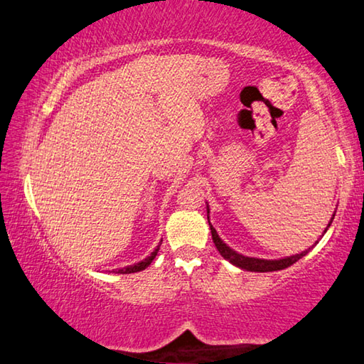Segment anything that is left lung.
<instances>
[{"label": "left lung", "mask_w": 364, "mask_h": 364, "mask_svg": "<svg viewBox=\"0 0 364 364\" xmlns=\"http://www.w3.org/2000/svg\"><path fill=\"white\" fill-rule=\"evenodd\" d=\"M333 219H334V215H333ZM333 219H331V222H333ZM208 220H209V206H208ZM331 222L328 224L326 230L331 227ZM209 227H211L213 241H214L215 247H218V251L220 252V256L227 259L230 264L237 265V267H240V269L247 270V272H277V270L288 269V267H291L292 264H296L299 259L307 256V252L310 251V247H309V250L302 251L301 254H296V256L284 257V259H275V260L247 257V256H243V254H238L237 251H233L230 246H227L224 241L219 238V235H218V232H215V228L211 224H209ZM326 230H324V233H326Z\"/></svg>", "instance_id": "obj_1"}]
</instances>
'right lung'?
<instances>
[{
  "mask_svg": "<svg viewBox=\"0 0 364 364\" xmlns=\"http://www.w3.org/2000/svg\"><path fill=\"white\" fill-rule=\"evenodd\" d=\"M163 241V240H161ZM159 246H161V243H159L156 247H155V251H153L149 257H145L144 260H140V262H137V264H134V265H127V267H124V269H118L117 270V273H136V272H140V270H145L146 267H149L150 264H151V260L156 257V254H158V251H159Z\"/></svg>",
  "mask_w": 364,
  "mask_h": 364,
  "instance_id": "add662e5",
  "label": "right lung"
}]
</instances>
